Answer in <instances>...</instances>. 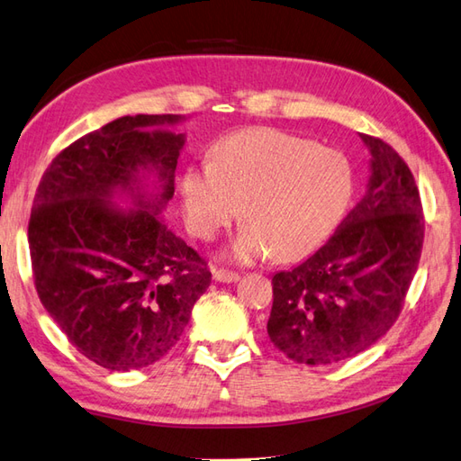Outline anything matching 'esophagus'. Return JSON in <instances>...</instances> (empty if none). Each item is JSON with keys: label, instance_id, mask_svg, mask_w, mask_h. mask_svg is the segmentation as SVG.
I'll list each match as a JSON object with an SVG mask.
<instances>
[{"label": "esophagus", "instance_id": "obj_1", "mask_svg": "<svg viewBox=\"0 0 461 461\" xmlns=\"http://www.w3.org/2000/svg\"><path fill=\"white\" fill-rule=\"evenodd\" d=\"M212 275H213V279H216L218 283H235V281H240V273H235V271L212 269Z\"/></svg>", "mask_w": 461, "mask_h": 461}]
</instances>
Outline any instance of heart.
<instances>
[{
	"label": "heart",
	"mask_w": 461,
	"mask_h": 461,
	"mask_svg": "<svg viewBox=\"0 0 461 461\" xmlns=\"http://www.w3.org/2000/svg\"><path fill=\"white\" fill-rule=\"evenodd\" d=\"M353 170L344 153L271 127L223 137L212 167L182 178L188 230L212 240L240 213L245 218L228 245L233 261L276 255L293 261L314 251L338 226L351 200Z\"/></svg>",
	"instance_id": "obj_1"
}]
</instances>
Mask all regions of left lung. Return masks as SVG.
<instances>
[{"instance_id":"1","label":"left lung","mask_w":461,"mask_h":461,"mask_svg":"<svg viewBox=\"0 0 461 461\" xmlns=\"http://www.w3.org/2000/svg\"><path fill=\"white\" fill-rule=\"evenodd\" d=\"M359 137L371 155L366 194L322 248L273 276L267 331L306 366L349 359L387 334L420 261L424 216L411 168L381 139Z\"/></svg>"}]
</instances>
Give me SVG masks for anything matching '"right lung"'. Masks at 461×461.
<instances>
[{
	"label": "right lung",
	"mask_w": 461,
	"mask_h": 461,
	"mask_svg": "<svg viewBox=\"0 0 461 461\" xmlns=\"http://www.w3.org/2000/svg\"><path fill=\"white\" fill-rule=\"evenodd\" d=\"M182 115H123L60 151L29 220L37 294L84 357L110 371L151 366L210 286L206 261L167 228ZM125 197L133 209H120Z\"/></svg>",
	"instance_id": "add662e5"
}]
</instances>
